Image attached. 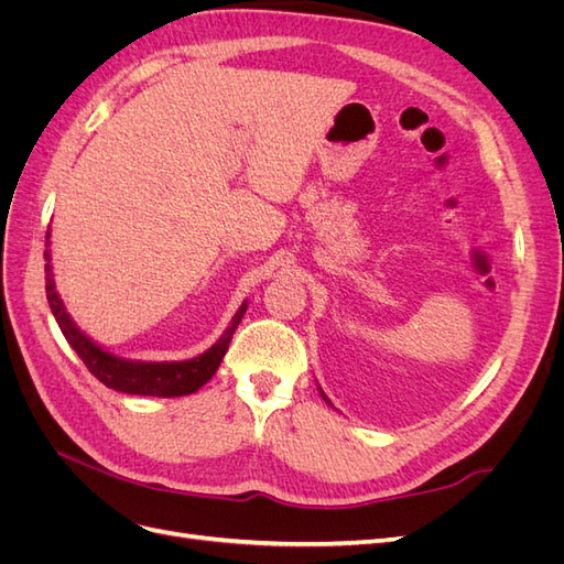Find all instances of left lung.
Instances as JSON below:
<instances>
[{"mask_svg":"<svg viewBox=\"0 0 564 564\" xmlns=\"http://www.w3.org/2000/svg\"><path fill=\"white\" fill-rule=\"evenodd\" d=\"M322 398H324V395H322Z\"/></svg>","mask_w":564,"mask_h":564,"instance_id":"1","label":"left lung"}]
</instances>
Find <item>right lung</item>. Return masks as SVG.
Here are the masks:
<instances>
[{"label":"right lung","mask_w":564,"mask_h":564,"mask_svg":"<svg viewBox=\"0 0 564 564\" xmlns=\"http://www.w3.org/2000/svg\"><path fill=\"white\" fill-rule=\"evenodd\" d=\"M46 247H48V232H46ZM44 259L48 261V251H44ZM48 270L51 268L46 263V272ZM46 301L51 305V313H54L65 340L73 346V350L79 355V360L87 365V369L100 383L112 388V390H119V392H129V395H150V398L191 395V392L199 390L204 383H207L216 373L220 360H224L237 324L242 322L245 311H247V303H242V308L235 313L230 327L224 332V336H220L207 352H202L199 357H193V360H185V362H127V360H119V357H115L106 350H100L94 340H89L75 327V322L63 308L51 275H46Z\"/></svg>","instance_id":"right-lung-1"}]
</instances>
